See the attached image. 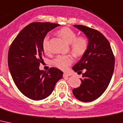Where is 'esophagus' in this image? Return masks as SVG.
Returning a JSON list of instances; mask_svg holds the SVG:
<instances>
[{
	"label": "esophagus",
	"instance_id": "1",
	"mask_svg": "<svg viewBox=\"0 0 123 123\" xmlns=\"http://www.w3.org/2000/svg\"><path fill=\"white\" fill-rule=\"evenodd\" d=\"M70 76V74L67 73H64L63 76L64 77H66V76Z\"/></svg>",
	"mask_w": 123,
	"mask_h": 123
}]
</instances>
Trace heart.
Segmentation results:
<instances>
[{
  "mask_svg": "<svg viewBox=\"0 0 123 123\" xmlns=\"http://www.w3.org/2000/svg\"><path fill=\"white\" fill-rule=\"evenodd\" d=\"M58 34L67 43L70 44L72 54L75 57H81L84 54L88 47V40L84 36L77 37V33L68 27H64L58 31ZM50 36H45L43 39L42 47L45 53L50 52ZM73 62L71 55H58L51 61V64L61 70H66Z\"/></svg>",
  "mask_w": 123,
  "mask_h": 123,
  "instance_id": "heart-1",
  "label": "heart"
}]
</instances>
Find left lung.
Returning <instances> with one entry per match:
<instances>
[{
    "instance_id": "8db88e82",
    "label": "left lung",
    "mask_w": 123,
    "mask_h": 123,
    "mask_svg": "<svg viewBox=\"0 0 123 123\" xmlns=\"http://www.w3.org/2000/svg\"><path fill=\"white\" fill-rule=\"evenodd\" d=\"M88 38V47L73 69L82 74L81 85L74 88L77 99L88 102L97 99L104 92L112 78L115 59L110 43L104 36L95 29L80 25H74Z\"/></svg>"
}]
</instances>
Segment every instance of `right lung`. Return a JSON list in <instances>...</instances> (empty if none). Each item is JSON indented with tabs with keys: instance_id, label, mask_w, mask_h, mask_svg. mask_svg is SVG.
<instances>
[{
	"instance_id": "right-lung-1",
	"label": "right lung",
	"mask_w": 123,
	"mask_h": 123,
	"mask_svg": "<svg viewBox=\"0 0 123 123\" xmlns=\"http://www.w3.org/2000/svg\"><path fill=\"white\" fill-rule=\"evenodd\" d=\"M59 26L52 23H31L20 31L10 46L8 66L11 76L20 92L30 99L47 97L62 78L63 72L55 68L48 71L39 69L44 55L43 39Z\"/></svg>"
}]
</instances>
